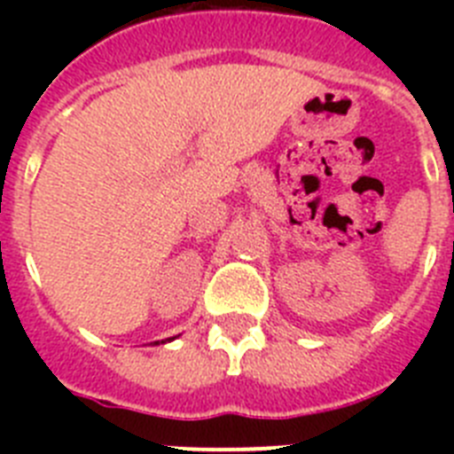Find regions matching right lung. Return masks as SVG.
I'll return each mask as SVG.
<instances>
[{
	"mask_svg": "<svg viewBox=\"0 0 454 454\" xmlns=\"http://www.w3.org/2000/svg\"><path fill=\"white\" fill-rule=\"evenodd\" d=\"M175 339V336H172ZM172 339H166V340H172ZM166 340H161V343H166ZM154 346H159V340H154Z\"/></svg>",
	"mask_w": 454,
	"mask_h": 454,
	"instance_id": "1",
	"label": "right lung"
}]
</instances>
